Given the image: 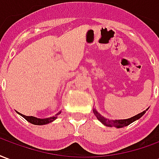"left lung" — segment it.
Wrapping results in <instances>:
<instances>
[{
  "label": "left lung",
  "mask_w": 159,
  "mask_h": 159,
  "mask_svg": "<svg viewBox=\"0 0 159 159\" xmlns=\"http://www.w3.org/2000/svg\"><path fill=\"white\" fill-rule=\"evenodd\" d=\"M147 110H148V108H147L146 111H144L142 112L137 114V115H135V116H134V117H130V118H128V119L113 120L109 119V118H107V117H103V116L96 110V108H93V113H94V115L96 116L98 120L103 123L104 125H106V126L108 127H115V128H117V129H120V128H123V127L128 126V125H129L130 123H132L133 122H134V121L140 119V117H142L144 114L146 113V111H147Z\"/></svg>",
  "instance_id": "obj_1"
}]
</instances>
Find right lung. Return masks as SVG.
<instances>
[{"label":"right lung","mask_w":159,"mask_h":159,"mask_svg":"<svg viewBox=\"0 0 159 159\" xmlns=\"http://www.w3.org/2000/svg\"><path fill=\"white\" fill-rule=\"evenodd\" d=\"M18 112V111H17ZM61 113V111H59L58 113L56 114L55 116H52V117H47V118H38V117H33V116H25V115H23V114L18 112L20 116H22L25 120H27L29 123L35 124V125H44V124H48L49 123H52L54 120L57 119V117L59 116V114Z\"/></svg>","instance_id":"obj_1"}]
</instances>
